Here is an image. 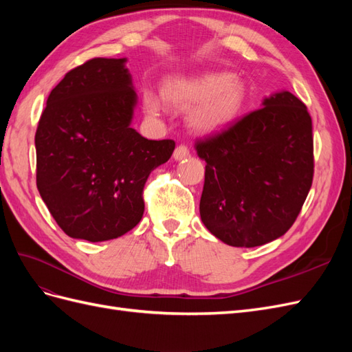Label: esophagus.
<instances>
[{"mask_svg": "<svg viewBox=\"0 0 352 352\" xmlns=\"http://www.w3.org/2000/svg\"><path fill=\"white\" fill-rule=\"evenodd\" d=\"M188 157H189V150L185 145H179L173 153V158L176 160V162H180V160H185Z\"/></svg>", "mask_w": 352, "mask_h": 352, "instance_id": "1", "label": "esophagus"}]
</instances>
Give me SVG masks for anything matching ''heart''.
Here are the masks:
<instances>
[{
	"instance_id": "heart-1",
	"label": "heart",
	"mask_w": 352,
	"mask_h": 352,
	"mask_svg": "<svg viewBox=\"0 0 352 352\" xmlns=\"http://www.w3.org/2000/svg\"><path fill=\"white\" fill-rule=\"evenodd\" d=\"M247 101V83L226 72L170 76L163 82L162 94L150 88L142 92V107L151 119L163 116L168 105L175 109L192 107L188 123L202 135L226 131L239 119Z\"/></svg>"
}]
</instances>
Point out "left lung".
<instances>
[{"mask_svg":"<svg viewBox=\"0 0 352 352\" xmlns=\"http://www.w3.org/2000/svg\"><path fill=\"white\" fill-rule=\"evenodd\" d=\"M206 160L204 226L232 247H260L294 225L313 184L311 117L289 91L223 133L197 142Z\"/></svg>","mask_w":352,"mask_h":352,"instance_id":"left-lung-1","label":"left lung"}]
</instances>
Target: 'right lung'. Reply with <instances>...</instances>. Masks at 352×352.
Masks as SVG:
<instances>
[{
  "instance_id": "add662e5",
  "label": "right lung",
  "mask_w": 352,
  "mask_h": 352,
  "mask_svg": "<svg viewBox=\"0 0 352 352\" xmlns=\"http://www.w3.org/2000/svg\"><path fill=\"white\" fill-rule=\"evenodd\" d=\"M127 58H92L51 91L35 135L36 186L66 235L102 242L144 214L151 170L175 141H148L132 124L138 95Z\"/></svg>"
}]
</instances>
